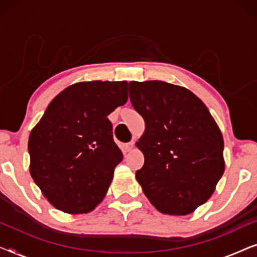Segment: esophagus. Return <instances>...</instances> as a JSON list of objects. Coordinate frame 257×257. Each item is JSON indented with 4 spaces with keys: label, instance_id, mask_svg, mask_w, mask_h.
I'll use <instances>...</instances> for the list:
<instances>
[{
    "label": "esophagus",
    "instance_id": "34e87169",
    "mask_svg": "<svg viewBox=\"0 0 257 257\" xmlns=\"http://www.w3.org/2000/svg\"><path fill=\"white\" fill-rule=\"evenodd\" d=\"M133 147H135V142H130V143L126 144V150H127V151L133 150Z\"/></svg>",
    "mask_w": 257,
    "mask_h": 257
}]
</instances>
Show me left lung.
Segmentation results:
<instances>
[{
    "label": "left lung",
    "mask_w": 257,
    "mask_h": 257,
    "mask_svg": "<svg viewBox=\"0 0 257 257\" xmlns=\"http://www.w3.org/2000/svg\"><path fill=\"white\" fill-rule=\"evenodd\" d=\"M130 100L145 120L137 143L145 163L137 180L161 213H192L210 198L224 172L219 126L194 93L173 84L131 82Z\"/></svg>",
    "instance_id": "1"
}]
</instances>
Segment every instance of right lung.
<instances>
[{
	"mask_svg": "<svg viewBox=\"0 0 257 257\" xmlns=\"http://www.w3.org/2000/svg\"><path fill=\"white\" fill-rule=\"evenodd\" d=\"M127 82L77 83L49 104L30 133V174L52 206L89 213L106 194L122 153L107 115L127 100Z\"/></svg>",
	"mask_w": 257,
	"mask_h": 257,
	"instance_id": "add662e5",
	"label": "right lung"
}]
</instances>
